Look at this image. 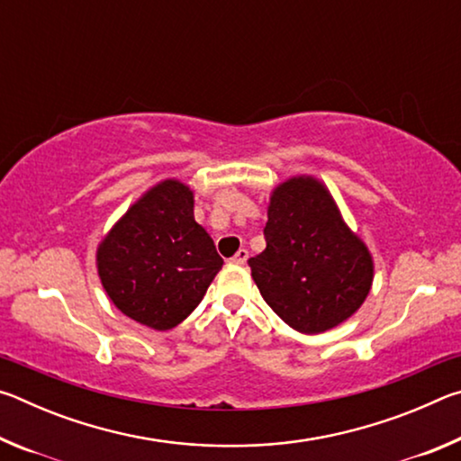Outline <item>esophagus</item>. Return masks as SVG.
Returning <instances> with one entry per match:
<instances>
[{
    "label": "esophagus",
    "instance_id": "obj_1",
    "mask_svg": "<svg viewBox=\"0 0 461 461\" xmlns=\"http://www.w3.org/2000/svg\"><path fill=\"white\" fill-rule=\"evenodd\" d=\"M246 260H248V249L246 248H240L236 256L231 258V262H236V264H246Z\"/></svg>",
    "mask_w": 461,
    "mask_h": 461
}]
</instances>
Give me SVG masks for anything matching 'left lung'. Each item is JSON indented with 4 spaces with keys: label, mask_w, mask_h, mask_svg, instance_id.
Returning a JSON list of instances; mask_svg holds the SVG:
<instances>
[{
    "label": "left lung",
    "mask_w": 461,
    "mask_h": 461,
    "mask_svg": "<svg viewBox=\"0 0 461 461\" xmlns=\"http://www.w3.org/2000/svg\"><path fill=\"white\" fill-rule=\"evenodd\" d=\"M267 249L249 258L270 309L301 333H323L352 317L370 293L374 262L330 191L293 176L272 191Z\"/></svg>",
    "instance_id": "1"
}]
</instances>
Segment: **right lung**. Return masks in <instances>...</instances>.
<instances>
[{
	"mask_svg": "<svg viewBox=\"0 0 461 461\" xmlns=\"http://www.w3.org/2000/svg\"><path fill=\"white\" fill-rule=\"evenodd\" d=\"M221 267L213 240L194 221L193 191L175 178L144 193L97 248L113 305L158 331L193 313Z\"/></svg>",
	"mask_w": 461,
	"mask_h": 461,
	"instance_id": "1",
	"label": "right lung"
}]
</instances>
